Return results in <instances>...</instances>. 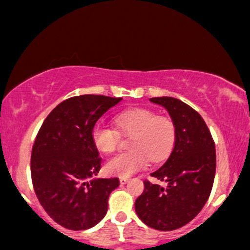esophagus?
Returning a JSON list of instances; mask_svg holds the SVG:
<instances>
[{
	"label": "esophagus",
	"mask_w": 250,
	"mask_h": 250,
	"mask_svg": "<svg viewBox=\"0 0 250 250\" xmlns=\"http://www.w3.org/2000/svg\"><path fill=\"white\" fill-rule=\"evenodd\" d=\"M119 181H120V184H122V185H125V184H127V182H128V179L127 178H120Z\"/></svg>",
	"instance_id": "34e87169"
}]
</instances>
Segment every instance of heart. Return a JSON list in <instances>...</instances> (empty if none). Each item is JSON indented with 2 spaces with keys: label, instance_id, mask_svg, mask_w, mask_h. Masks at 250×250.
I'll use <instances>...</instances> for the list:
<instances>
[{
  "label": "heart",
  "instance_id": "1",
  "mask_svg": "<svg viewBox=\"0 0 250 250\" xmlns=\"http://www.w3.org/2000/svg\"><path fill=\"white\" fill-rule=\"evenodd\" d=\"M118 130L130 136V151L120 152L108 160L109 175L130 178L149 163L165 160L175 142V126L168 117L156 115L146 108L127 109L114 117ZM119 133L111 126L98 124L92 131L94 146L104 154L113 152L119 144Z\"/></svg>",
  "mask_w": 250,
  "mask_h": 250
}]
</instances>
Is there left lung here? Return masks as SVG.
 I'll use <instances>...</instances> for the list:
<instances>
[{"label":"left lung","instance_id":"obj_1","mask_svg":"<svg viewBox=\"0 0 250 250\" xmlns=\"http://www.w3.org/2000/svg\"><path fill=\"white\" fill-rule=\"evenodd\" d=\"M150 101L167 109L175 126V142L168 160L150 174L167 186L146 180L135 208L147 227L171 231L192 221L210 197L216 174V150L205 122L192 107L170 96Z\"/></svg>","mask_w":250,"mask_h":250}]
</instances>
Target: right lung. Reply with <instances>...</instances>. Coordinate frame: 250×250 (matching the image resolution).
Masks as SVG:
<instances>
[{
    "mask_svg": "<svg viewBox=\"0 0 250 250\" xmlns=\"http://www.w3.org/2000/svg\"><path fill=\"white\" fill-rule=\"evenodd\" d=\"M122 100L74 96L58 104L40 127L32 149V182L44 210L63 228L90 229L106 216L108 197L119 179L96 178L101 158L92 131Z\"/></svg>",
    "mask_w": 250,
    "mask_h": 250,
    "instance_id": "1",
    "label": "right lung"
}]
</instances>
